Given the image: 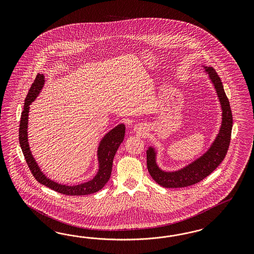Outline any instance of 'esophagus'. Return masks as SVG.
Segmentation results:
<instances>
[{"instance_id": "esophagus-1", "label": "esophagus", "mask_w": 254, "mask_h": 254, "mask_svg": "<svg viewBox=\"0 0 254 254\" xmlns=\"http://www.w3.org/2000/svg\"><path fill=\"white\" fill-rule=\"evenodd\" d=\"M134 131L137 133H143L145 131V127H143V125H136L134 127Z\"/></svg>"}]
</instances>
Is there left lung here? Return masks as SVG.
Masks as SVG:
<instances>
[{
    "instance_id": "obj_1",
    "label": "left lung",
    "mask_w": 254,
    "mask_h": 254,
    "mask_svg": "<svg viewBox=\"0 0 254 254\" xmlns=\"http://www.w3.org/2000/svg\"><path fill=\"white\" fill-rule=\"evenodd\" d=\"M215 88L222 108V125L214 141L205 154L197 159L175 171H165L156 163L154 147L147 150V168L150 175L159 185L166 188H182L195 185L208 176L222 163L230 144L233 116L230 103L227 99L221 78L212 67H203Z\"/></svg>"
}]
</instances>
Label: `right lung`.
Returning <instances> with one entry per match:
<instances>
[{"label":"right lung","instance_id":"right-lung-1","mask_svg":"<svg viewBox=\"0 0 254 254\" xmlns=\"http://www.w3.org/2000/svg\"><path fill=\"white\" fill-rule=\"evenodd\" d=\"M45 85L44 74L38 73L32 83L31 88L25 100L24 110L21 114L20 125H19V144L22 149L26 162L31 169L33 177L41 185H46V187L54 190L56 192H61L67 195H85L93 192H98L103 186L107 184L111 177L113 161L116 153L122 143L125 137L126 127L124 124L116 126L115 128L109 131L107 134L100 140L98 148V160H99V170L96 176L92 180L77 185H61L54 181L46 177L41 171L38 164L33 158L31 154V149L28 141V118L30 112V105L32 101L38 97Z\"/></svg>","mask_w":254,"mask_h":254}]
</instances>
